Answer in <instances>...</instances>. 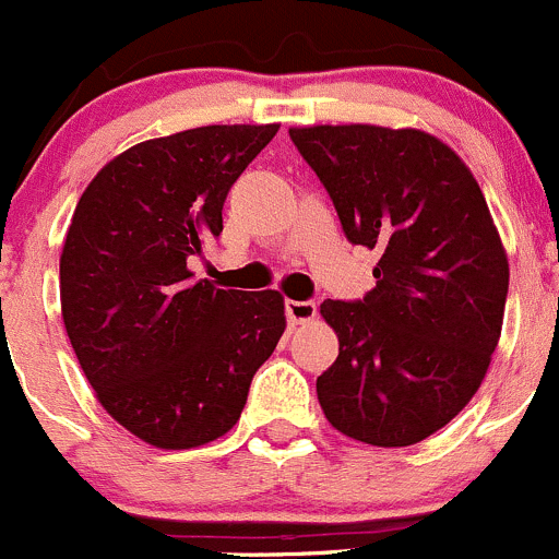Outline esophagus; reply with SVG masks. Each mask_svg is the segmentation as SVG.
Returning <instances> with one entry per match:
<instances>
[{
    "mask_svg": "<svg viewBox=\"0 0 559 559\" xmlns=\"http://www.w3.org/2000/svg\"><path fill=\"white\" fill-rule=\"evenodd\" d=\"M286 319L289 324H306L316 319V302L313 300H286Z\"/></svg>",
    "mask_w": 559,
    "mask_h": 559,
    "instance_id": "obj_1",
    "label": "esophagus"
}]
</instances>
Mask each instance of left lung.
<instances>
[{
  "label": "left lung",
  "instance_id": "1",
  "mask_svg": "<svg viewBox=\"0 0 559 559\" xmlns=\"http://www.w3.org/2000/svg\"><path fill=\"white\" fill-rule=\"evenodd\" d=\"M354 246L379 248L376 289L324 300L337 359L316 379L343 436L411 447L471 403L503 330L509 257L465 162L421 129L292 127Z\"/></svg>",
  "mask_w": 559,
  "mask_h": 559
}]
</instances>
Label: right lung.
<instances>
[{
	"label": "right lung",
	"instance_id": "1",
	"mask_svg": "<svg viewBox=\"0 0 559 559\" xmlns=\"http://www.w3.org/2000/svg\"><path fill=\"white\" fill-rule=\"evenodd\" d=\"M278 123H213L132 145L78 200L59 262L61 316L103 408L156 449L233 430L286 330L275 289H216L189 259Z\"/></svg>",
	"mask_w": 559,
	"mask_h": 559
}]
</instances>
